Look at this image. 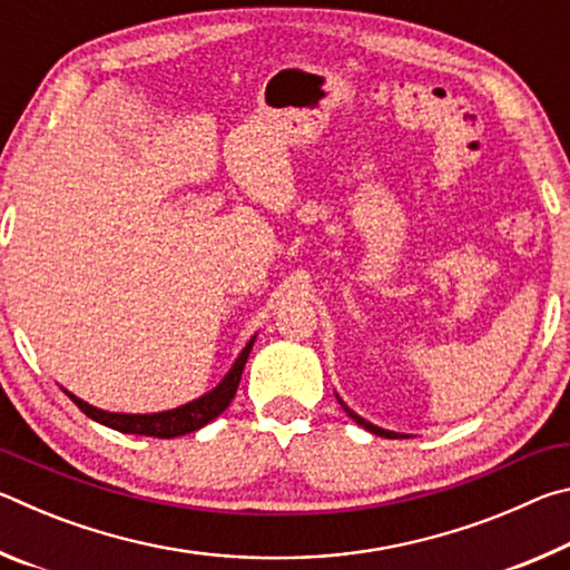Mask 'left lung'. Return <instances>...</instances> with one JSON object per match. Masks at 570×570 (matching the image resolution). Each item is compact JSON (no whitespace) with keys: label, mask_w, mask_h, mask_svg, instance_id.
Returning a JSON list of instances; mask_svg holds the SVG:
<instances>
[{"label":"left lung","mask_w":570,"mask_h":570,"mask_svg":"<svg viewBox=\"0 0 570 570\" xmlns=\"http://www.w3.org/2000/svg\"><path fill=\"white\" fill-rule=\"evenodd\" d=\"M336 400H340V397H336ZM340 404H342V407L346 410V414H350V417L356 422V424H360V428H364V430H370L372 432V435H380V438H390V440H394V438H407V435H400V432H390V430H382V428H377V424H372V422H366L364 417H360V414H356V412H352L350 407H346V404L340 400Z\"/></svg>","instance_id":"1"}]
</instances>
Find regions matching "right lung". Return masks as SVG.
Here are the masks:
<instances>
[{
	"label": "right lung",
	"mask_w": 570,
	"mask_h": 570,
	"mask_svg": "<svg viewBox=\"0 0 570 570\" xmlns=\"http://www.w3.org/2000/svg\"><path fill=\"white\" fill-rule=\"evenodd\" d=\"M254 342H256V336H250V342L244 346V352L238 354V360L234 362V366H230L226 377L220 380L218 387L204 394V397L193 400L188 404H180V407H176V410L153 412V414L105 412V410L92 407V404H88V402H82L80 397H75L72 392H67V394H70V400L85 414H88L90 420L105 424V428L125 432V435H148V438H163V440L180 438V435H188V432L200 430L210 420H216L218 414L228 407L230 400L236 397L240 374H244V366H246V360H248Z\"/></svg>",
	"instance_id": "add662e5"
}]
</instances>
